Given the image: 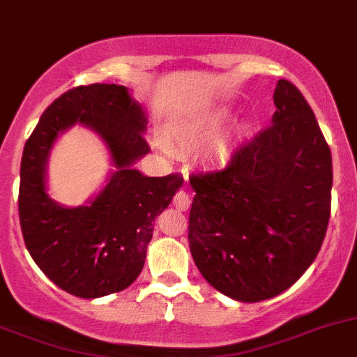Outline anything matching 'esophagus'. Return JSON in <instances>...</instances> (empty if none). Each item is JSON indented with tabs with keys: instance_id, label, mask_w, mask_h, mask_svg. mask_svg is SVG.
Segmentation results:
<instances>
[{
	"instance_id": "34e87169",
	"label": "esophagus",
	"mask_w": 357,
	"mask_h": 357,
	"mask_svg": "<svg viewBox=\"0 0 357 357\" xmlns=\"http://www.w3.org/2000/svg\"><path fill=\"white\" fill-rule=\"evenodd\" d=\"M172 202H174L178 211H186L190 208V195L186 192H183V190H179L178 194L174 195V201Z\"/></svg>"
}]
</instances>
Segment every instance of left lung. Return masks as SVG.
Returning a JSON list of instances; mask_svg holds the SVG:
<instances>
[{
	"label": "left lung",
	"mask_w": 357,
	"mask_h": 357,
	"mask_svg": "<svg viewBox=\"0 0 357 357\" xmlns=\"http://www.w3.org/2000/svg\"><path fill=\"white\" fill-rule=\"evenodd\" d=\"M273 123L224 169L190 176V252L201 275L236 301L287 291L315 261L331 215V149L314 111L280 79Z\"/></svg>",
	"instance_id": "8db88e82"
}]
</instances>
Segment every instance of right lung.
<instances>
[{"instance_id":"right-lung-1","label":"right lung","mask_w":357,"mask_h":357,"mask_svg":"<svg viewBox=\"0 0 357 357\" xmlns=\"http://www.w3.org/2000/svg\"><path fill=\"white\" fill-rule=\"evenodd\" d=\"M75 122L108 144L116 172L89 206L63 208L45 192V165L57 133ZM146 116L125 86L89 84L45 109L21 160L19 220L33 261L59 289L93 299L133 284L144 268L155 218L183 185L181 174L148 178L132 165L149 151Z\"/></svg>"}]
</instances>
